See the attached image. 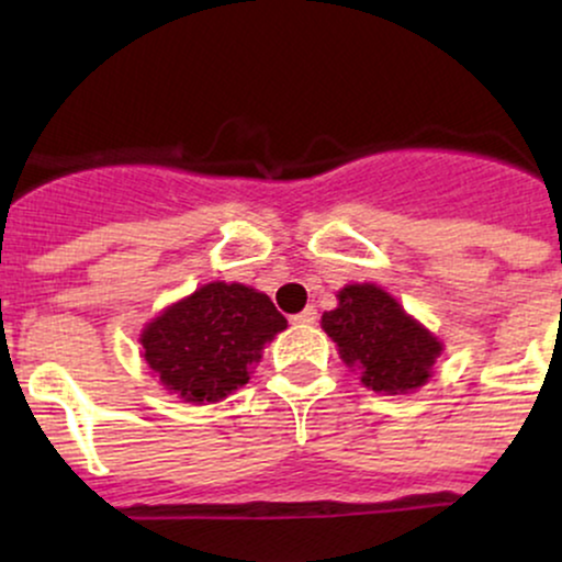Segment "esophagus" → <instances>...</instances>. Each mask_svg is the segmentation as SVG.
Returning a JSON list of instances; mask_svg holds the SVG:
<instances>
[{"mask_svg":"<svg viewBox=\"0 0 562 562\" xmlns=\"http://www.w3.org/2000/svg\"><path fill=\"white\" fill-rule=\"evenodd\" d=\"M293 322H295V325H314V322H317V308L306 306L303 312L293 314Z\"/></svg>","mask_w":562,"mask_h":562,"instance_id":"34e87169","label":"esophagus"}]
</instances>
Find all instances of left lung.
<instances>
[{
    "label": "left lung",
    "mask_w": 562,
    "mask_h": 562,
    "mask_svg": "<svg viewBox=\"0 0 562 562\" xmlns=\"http://www.w3.org/2000/svg\"><path fill=\"white\" fill-rule=\"evenodd\" d=\"M338 308L322 314V327L338 344L340 359L362 370V383L378 393L420 389L441 344L406 317L404 308L375 285H348Z\"/></svg>",
    "instance_id": "left-lung-1"
}]
</instances>
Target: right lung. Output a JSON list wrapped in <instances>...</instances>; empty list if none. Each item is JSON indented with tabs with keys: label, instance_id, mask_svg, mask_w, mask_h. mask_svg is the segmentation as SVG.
I'll list each match as a JSON object with an SVG mask.
<instances>
[{
	"label": "right lung",
	"instance_id": "add662e5",
	"mask_svg": "<svg viewBox=\"0 0 562 562\" xmlns=\"http://www.w3.org/2000/svg\"><path fill=\"white\" fill-rule=\"evenodd\" d=\"M288 319L240 282H211L173 303L142 333L145 362L184 402H218L248 383L250 364Z\"/></svg>",
	"mask_w": 562,
	"mask_h": 562
}]
</instances>
